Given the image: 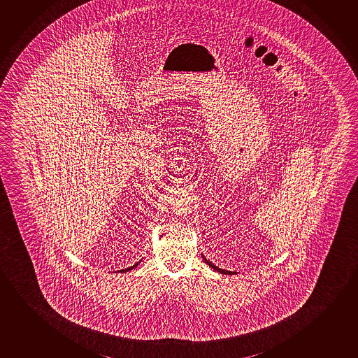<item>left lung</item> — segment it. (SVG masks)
Masks as SVG:
<instances>
[{"label":"left lung","mask_w":358,"mask_h":358,"mask_svg":"<svg viewBox=\"0 0 358 358\" xmlns=\"http://www.w3.org/2000/svg\"><path fill=\"white\" fill-rule=\"evenodd\" d=\"M202 257H203V259H204V261H206V264H207L208 266H209V267H212L213 270H214V271H218L219 273H223V275H234V273H236V272H231V271H227V270H223V268H219V267H217V266H215V264H212V262H210V261H209V259H206V257H204V256H203V255H202Z\"/></svg>","instance_id":"obj_1"}]
</instances>
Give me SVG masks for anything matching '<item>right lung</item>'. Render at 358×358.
Returning <instances> with one entry per match:
<instances>
[{
    "label": "right lung",
    "instance_id": "obj_1",
    "mask_svg": "<svg viewBox=\"0 0 358 358\" xmlns=\"http://www.w3.org/2000/svg\"><path fill=\"white\" fill-rule=\"evenodd\" d=\"M138 264H139V262H136V264H135L134 266H131V267H129V268H124V270H120L118 271V272H120V273L123 272V273H124V272H128V271L133 270V268H135V267H136Z\"/></svg>",
    "mask_w": 358,
    "mask_h": 358
}]
</instances>
